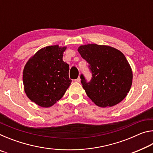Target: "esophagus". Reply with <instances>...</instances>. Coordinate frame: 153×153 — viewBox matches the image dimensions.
<instances>
[{
  "instance_id": "obj_1",
  "label": "esophagus",
  "mask_w": 153,
  "mask_h": 153,
  "mask_svg": "<svg viewBox=\"0 0 153 153\" xmlns=\"http://www.w3.org/2000/svg\"><path fill=\"white\" fill-rule=\"evenodd\" d=\"M80 80H81V79H80V77H77V79H75L74 81H75V82H80Z\"/></svg>"
}]
</instances>
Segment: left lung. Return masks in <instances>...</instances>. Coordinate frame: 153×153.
I'll use <instances>...</instances> for the list:
<instances>
[{
    "label": "left lung",
    "mask_w": 153,
    "mask_h": 153,
    "mask_svg": "<svg viewBox=\"0 0 153 153\" xmlns=\"http://www.w3.org/2000/svg\"><path fill=\"white\" fill-rule=\"evenodd\" d=\"M88 63L92 78L81 74L83 88L100 107H112L123 100L132 84V71L123 54L108 46L87 45L77 49Z\"/></svg>",
    "instance_id": "left-lung-1"
}]
</instances>
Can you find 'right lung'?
Wrapping results in <instances>:
<instances>
[{
    "mask_svg": "<svg viewBox=\"0 0 153 153\" xmlns=\"http://www.w3.org/2000/svg\"><path fill=\"white\" fill-rule=\"evenodd\" d=\"M65 47L48 46L40 49L25 65L23 73L27 97L42 107L55 104L70 86L69 66L63 61Z\"/></svg>",
    "mask_w": 153,
    "mask_h": 153,
    "instance_id": "obj_1",
    "label": "right lung"
}]
</instances>
